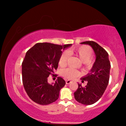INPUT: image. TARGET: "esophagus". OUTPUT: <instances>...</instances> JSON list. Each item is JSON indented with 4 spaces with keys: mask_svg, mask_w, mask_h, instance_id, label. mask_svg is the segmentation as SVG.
<instances>
[{
    "mask_svg": "<svg viewBox=\"0 0 126 126\" xmlns=\"http://www.w3.org/2000/svg\"><path fill=\"white\" fill-rule=\"evenodd\" d=\"M72 82V81L71 80H65L66 84H67L71 83Z\"/></svg>",
    "mask_w": 126,
    "mask_h": 126,
    "instance_id": "34e87169",
    "label": "esophagus"
}]
</instances>
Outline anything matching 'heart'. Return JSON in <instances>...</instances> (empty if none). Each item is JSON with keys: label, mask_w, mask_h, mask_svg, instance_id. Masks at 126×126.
Listing matches in <instances>:
<instances>
[{"label": "heart", "mask_w": 126, "mask_h": 126, "mask_svg": "<svg viewBox=\"0 0 126 126\" xmlns=\"http://www.w3.org/2000/svg\"><path fill=\"white\" fill-rule=\"evenodd\" d=\"M76 55L83 63L87 68H89L91 65V58L93 55V50L90 47L87 46H82L78 47L71 48L68 50L67 52H64L61 54L59 59L58 64L61 67H64L67 63L69 57V54ZM79 73L76 69L72 68H68L64 69L62 71V75L66 78L73 79L78 77Z\"/></svg>", "instance_id": "b5f03b06"}]
</instances>
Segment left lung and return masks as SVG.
Instances as JSON below:
<instances>
[{
    "mask_svg": "<svg viewBox=\"0 0 126 126\" xmlns=\"http://www.w3.org/2000/svg\"><path fill=\"white\" fill-rule=\"evenodd\" d=\"M80 44L91 46L95 53L96 59L89 73L81 78L82 82L87 81V84L83 87L80 84L78 83V87L74 95L76 100L79 103L91 105L101 98L108 86L110 63L108 53L97 43L86 41Z\"/></svg>",
    "mask_w": 126,
    "mask_h": 126,
    "instance_id": "left-lung-1",
    "label": "left lung"
}]
</instances>
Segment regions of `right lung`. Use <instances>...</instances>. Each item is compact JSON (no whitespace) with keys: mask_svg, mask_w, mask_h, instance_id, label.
Wrapping results in <instances>:
<instances>
[{"mask_svg":"<svg viewBox=\"0 0 126 126\" xmlns=\"http://www.w3.org/2000/svg\"><path fill=\"white\" fill-rule=\"evenodd\" d=\"M71 44L64 46L50 43H38L27 51L22 63V80L27 94L33 101L47 105L59 98V92L65 82L60 77L55 83L49 84L48 77L54 75L62 50Z\"/></svg>","mask_w":126,"mask_h":126,"instance_id":"1","label":"right lung"}]
</instances>
